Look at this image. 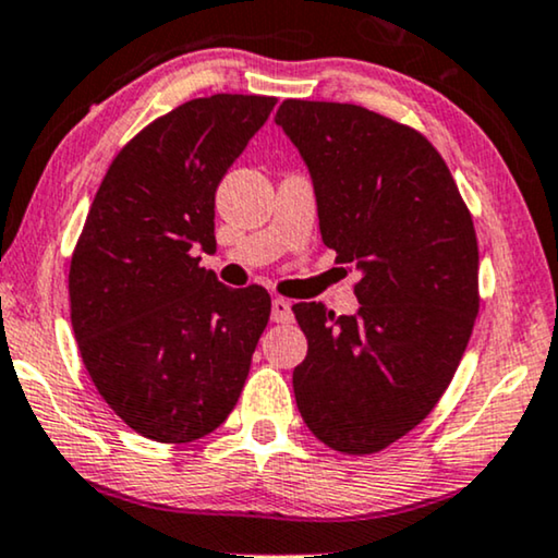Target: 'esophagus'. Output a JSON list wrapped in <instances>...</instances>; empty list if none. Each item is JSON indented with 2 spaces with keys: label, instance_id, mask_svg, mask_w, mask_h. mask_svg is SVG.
Wrapping results in <instances>:
<instances>
[{
  "label": "esophagus",
  "instance_id": "34e87169",
  "mask_svg": "<svg viewBox=\"0 0 558 558\" xmlns=\"http://www.w3.org/2000/svg\"><path fill=\"white\" fill-rule=\"evenodd\" d=\"M271 320L274 323H292V302L274 296L271 300Z\"/></svg>",
  "mask_w": 558,
  "mask_h": 558
}]
</instances>
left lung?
Returning <instances> with one entry per match:
<instances>
[{
	"label": "left lung",
	"instance_id": "obj_1",
	"mask_svg": "<svg viewBox=\"0 0 558 558\" xmlns=\"http://www.w3.org/2000/svg\"><path fill=\"white\" fill-rule=\"evenodd\" d=\"M274 122L313 179L323 243L361 274L353 315L292 307L307 336L296 408L332 451L376 453L428 417L464 356L480 313L472 215L412 128L305 99H287Z\"/></svg>",
	"mask_w": 558,
	"mask_h": 558
}]
</instances>
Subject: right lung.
<instances>
[{
  "label": "right lung",
  "instance_id": "1",
  "mask_svg": "<svg viewBox=\"0 0 558 558\" xmlns=\"http://www.w3.org/2000/svg\"><path fill=\"white\" fill-rule=\"evenodd\" d=\"M277 105L192 99L141 130L107 169L69 271L71 325L105 402L158 444H190L235 408L269 323L264 287L202 269L215 192Z\"/></svg>",
  "mask_w": 558,
  "mask_h": 558
}]
</instances>
